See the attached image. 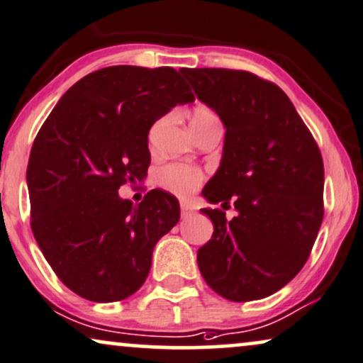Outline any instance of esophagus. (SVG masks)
<instances>
[{
    "label": "esophagus",
    "instance_id": "1",
    "mask_svg": "<svg viewBox=\"0 0 363 363\" xmlns=\"http://www.w3.org/2000/svg\"><path fill=\"white\" fill-rule=\"evenodd\" d=\"M180 210H182V216H188L193 213V208L190 203H186V201H182L180 203Z\"/></svg>",
    "mask_w": 363,
    "mask_h": 363
}]
</instances>
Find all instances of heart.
<instances>
[{
	"label": "heart",
	"instance_id": "obj_1",
	"mask_svg": "<svg viewBox=\"0 0 363 363\" xmlns=\"http://www.w3.org/2000/svg\"><path fill=\"white\" fill-rule=\"evenodd\" d=\"M193 116H215L208 110H196ZM203 172L200 168L186 163H168L160 168L158 182L160 185L172 193L180 196H186L193 193L203 182Z\"/></svg>",
	"mask_w": 363,
	"mask_h": 363
}]
</instances>
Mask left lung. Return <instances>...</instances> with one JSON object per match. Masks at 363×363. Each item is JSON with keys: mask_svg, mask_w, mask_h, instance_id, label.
I'll list each match as a JSON object with an SVG mask.
<instances>
[{"mask_svg": "<svg viewBox=\"0 0 363 363\" xmlns=\"http://www.w3.org/2000/svg\"><path fill=\"white\" fill-rule=\"evenodd\" d=\"M223 121L222 163L201 191L213 235L196 253L210 289L232 302L265 298L302 270L323 220V160L275 83L242 69L182 68ZM227 210V208H225Z\"/></svg>", "mask_w": 363, "mask_h": 363, "instance_id": "1", "label": "left lung"}]
</instances>
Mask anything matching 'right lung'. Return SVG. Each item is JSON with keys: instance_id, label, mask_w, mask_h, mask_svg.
<instances>
[{"instance_id": "add662e5", "label": "right lung", "mask_w": 363, "mask_h": 363, "mask_svg": "<svg viewBox=\"0 0 363 363\" xmlns=\"http://www.w3.org/2000/svg\"><path fill=\"white\" fill-rule=\"evenodd\" d=\"M195 101L170 67L93 72L61 96L28 162L31 230L58 279L91 302H118L147 280L155 245L180 220L175 196L120 199L147 177L148 131L173 106Z\"/></svg>"}]
</instances>
